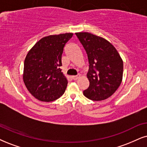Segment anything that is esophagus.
Instances as JSON below:
<instances>
[{"instance_id": "1", "label": "esophagus", "mask_w": 147, "mask_h": 147, "mask_svg": "<svg viewBox=\"0 0 147 147\" xmlns=\"http://www.w3.org/2000/svg\"><path fill=\"white\" fill-rule=\"evenodd\" d=\"M79 77H80V75H78L77 76H72V79H73L74 81H76V80H77Z\"/></svg>"}]
</instances>
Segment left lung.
<instances>
[{
  "label": "left lung",
  "instance_id": "obj_1",
  "mask_svg": "<svg viewBox=\"0 0 147 147\" xmlns=\"http://www.w3.org/2000/svg\"><path fill=\"white\" fill-rule=\"evenodd\" d=\"M86 51L90 64L87 78L90 86L83 91L89 99H107L120 86L123 64L116 49L108 40L88 32L75 33Z\"/></svg>",
  "mask_w": 147,
  "mask_h": 147
}]
</instances>
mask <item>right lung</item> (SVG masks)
I'll return each mask as SVG.
<instances>
[{
	"mask_svg": "<svg viewBox=\"0 0 147 147\" xmlns=\"http://www.w3.org/2000/svg\"><path fill=\"white\" fill-rule=\"evenodd\" d=\"M72 33L51 35L38 40L26 57L24 82L32 95L42 102L62 96L68 81L61 71L62 55Z\"/></svg>",
	"mask_w": 147,
	"mask_h": 147,
	"instance_id": "right-lung-1",
	"label": "right lung"
}]
</instances>
